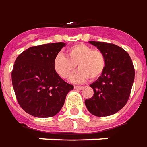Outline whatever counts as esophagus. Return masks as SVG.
Returning a JSON list of instances; mask_svg holds the SVG:
<instances>
[{
	"label": "esophagus",
	"mask_w": 147,
	"mask_h": 147,
	"mask_svg": "<svg viewBox=\"0 0 147 147\" xmlns=\"http://www.w3.org/2000/svg\"><path fill=\"white\" fill-rule=\"evenodd\" d=\"M74 89H76V90H82V89H83V86H74Z\"/></svg>",
	"instance_id": "1"
}]
</instances>
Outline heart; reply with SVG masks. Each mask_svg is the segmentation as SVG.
Masks as SVG:
<instances>
[{"mask_svg":"<svg viewBox=\"0 0 147 147\" xmlns=\"http://www.w3.org/2000/svg\"><path fill=\"white\" fill-rule=\"evenodd\" d=\"M106 65L104 53L99 49H92L85 44H77L68 48L64 56L57 54L53 59V69L62 78H68L75 66L78 70L71 77L74 82H83L87 78L96 80L102 74Z\"/></svg>","mask_w":147,"mask_h":147,"instance_id":"heart-1","label":"heart"}]
</instances>
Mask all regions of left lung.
I'll return each instance as SVG.
<instances>
[{
    "label": "left lung",
    "instance_id": "left-lung-1",
    "mask_svg": "<svg viewBox=\"0 0 147 147\" xmlns=\"http://www.w3.org/2000/svg\"><path fill=\"white\" fill-rule=\"evenodd\" d=\"M102 51L106 65L102 74L90 86L94 96L85 101L87 110L93 115L106 117L117 113L129 99L134 80V68L128 54L114 44L89 41Z\"/></svg>",
    "mask_w": 147,
    "mask_h": 147
}]
</instances>
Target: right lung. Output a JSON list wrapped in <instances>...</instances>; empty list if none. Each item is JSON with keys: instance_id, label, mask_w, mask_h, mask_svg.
Listing matches in <instances>:
<instances>
[{"instance_id": "obj_1", "label": "right lung", "mask_w": 147, "mask_h": 147, "mask_svg": "<svg viewBox=\"0 0 147 147\" xmlns=\"http://www.w3.org/2000/svg\"><path fill=\"white\" fill-rule=\"evenodd\" d=\"M65 45L59 42L32 46L15 61L12 71L15 95L21 108L32 116L56 115L74 89L53 69V59Z\"/></svg>"}]
</instances>
